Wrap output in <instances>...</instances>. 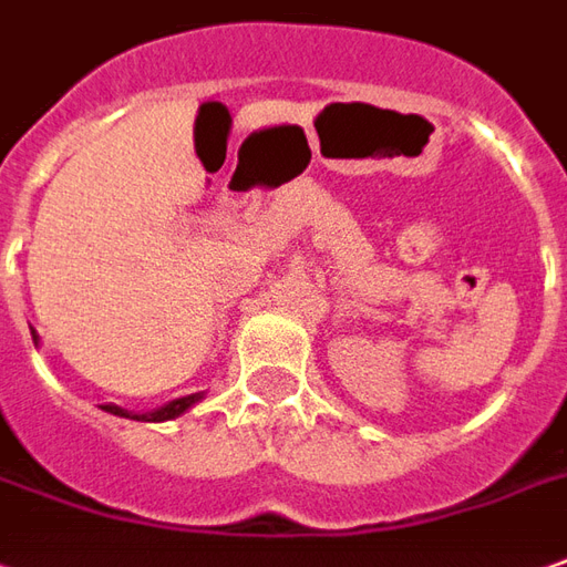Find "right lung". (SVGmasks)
I'll list each match as a JSON object with an SVG mask.
<instances>
[{"label": "right lung", "instance_id": "1", "mask_svg": "<svg viewBox=\"0 0 567 567\" xmlns=\"http://www.w3.org/2000/svg\"><path fill=\"white\" fill-rule=\"evenodd\" d=\"M33 341H39V336H35L33 329ZM204 393H188V396H179V400H171L167 405H162V409H155V412H146V415H134V412H127V409H122V405H103L106 412H112V415H118V419H134V421H171L176 419V415H183L186 409H192V405L198 403Z\"/></svg>", "mask_w": 567, "mask_h": 567}]
</instances>
